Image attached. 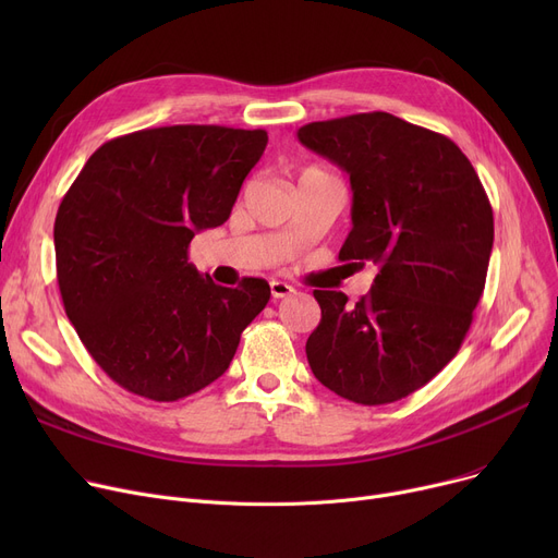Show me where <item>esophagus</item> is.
Instances as JSON below:
<instances>
[{"mask_svg":"<svg viewBox=\"0 0 558 558\" xmlns=\"http://www.w3.org/2000/svg\"><path fill=\"white\" fill-rule=\"evenodd\" d=\"M271 296L274 299H284L289 294H294V287L287 284V282H280V280H271Z\"/></svg>","mask_w":558,"mask_h":558,"instance_id":"obj_1","label":"esophagus"}]
</instances>
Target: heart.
I'll return each instance as SVG.
<instances>
[{"label":"heart","mask_w":558,"mask_h":558,"mask_svg":"<svg viewBox=\"0 0 558 558\" xmlns=\"http://www.w3.org/2000/svg\"><path fill=\"white\" fill-rule=\"evenodd\" d=\"M310 173H318V169H314V167H310V169H303V173L299 175V179H303V175H310Z\"/></svg>","instance_id":"obj_1"}]
</instances>
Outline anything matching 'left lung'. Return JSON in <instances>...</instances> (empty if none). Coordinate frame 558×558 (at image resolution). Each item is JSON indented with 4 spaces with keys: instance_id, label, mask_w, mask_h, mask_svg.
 Masks as SVG:
<instances>
[{
    "instance_id": "obj_1",
    "label": "left lung",
    "mask_w": 558,
    "mask_h": 558,
    "mask_svg": "<svg viewBox=\"0 0 558 558\" xmlns=\"http://www.w3.org/2000/svg\"><path fill=\"white\" fill-rule=\"evenodd\" d=\"M307 149L353 187V230L339 259L377 264L366 296L314 289L320 324L305 353L324 387L357 404H389L425 387L473 324L493 248V208L459 146L389 112L299 129Z\"/></svg>"
}]
</instances>
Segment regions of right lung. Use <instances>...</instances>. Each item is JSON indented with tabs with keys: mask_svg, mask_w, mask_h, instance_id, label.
<instances>
[{
	"mask_svg": "<svg viewBox=\"0 0 558 558\" xmlns=\"http://www.w3.org/2000/svg\"><path fill=\"white\" fill-rule=\"evenodd\" d=\"M267 142L262 129L160 126L108 140L83 165L58 205L56 278L114 385L156 402L205 389L267 307V280L221 287L187 262L194 234L230 217Z\"/></svg>",
	"mask_w": 558,
	"mask_h": 558,
	"instance_id": "obj_1",
	"label": "right lung"
}]
</instances>
